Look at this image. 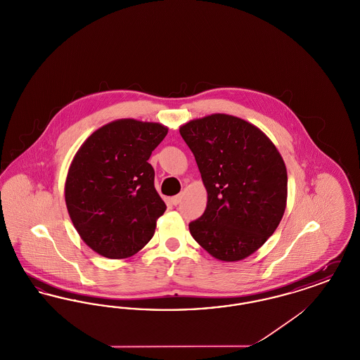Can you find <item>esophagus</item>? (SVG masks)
I'll use <instances>...</instances> for the list:
<instances>
[{"label": "esophagus", "instance_id": "34e87169", "mask_svg": "<svg viewBox=\"0 0 360 360\" xmlns=\"http://www.w3.org/2000/svg\"><path fill=\"white\" fill-rule=\"evenodd\" d=\"M181 200H182V195H181V194H178V195H174V197H172V205H178V204L181 202Z\"/></svg>", "mask_w": 360, "mask_h": 360}]
</instances>
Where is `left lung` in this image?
I'll list each match as a JSON object with an SVG mask.
<instances>
[{"mask_svg":"<svg viewBox=\"0 0 360 360\" xmlns=\"http://www.w3.org/2000/svg\"><path fill=\"white\" fill-rule=\"evenodd\" d=\"M207 191L204 214L188 224L212 257L235 262L274 233L288 198V172L271 140L255 125L212 115L179 128Z\"/></svg>","mask_w":360,"mask_h":360,"instance_id":"8db88e82","label":"left lung"}]
</instances>
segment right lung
<instances>
[{
    "mask_svg": "<svg viewBox=\"0 0 360 360\" xmlns=\"http://www.w3.org/2000/svg\"><path fill=\"white\" fill-rule=\"evenodd\" d=\"M158 122L113 121L87 137L70 166L65 198L86 244L109 259L132 257L153 239L166 204L148 159L167 135Z\"/></svg>",
    "mask_w": 360,
    "mask_h": 360,
    "instance_id": "1",
    "label": "right lung"
}]
</instances>
